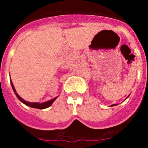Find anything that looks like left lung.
Wrapping results in <instances>:
<instances>
[{
	"label": "left lung",
	"mask_w": 148,
	"mask_h": 148,
	"mask_svg": "<svg viewBox=\"0 0 148 148\" xmlns=\"http://www.w3.org/2000/svg\"><path fill=\"white\" fill-rule=\"evenodd\" d=\"M116 105H117V104H113V105H111V106H112V107H113V106H116Z\"/></svg>",
	"instance_id": "obj_1"
}]
</instances>
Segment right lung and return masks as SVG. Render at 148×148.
Listing matches in <instances>:
<instances>
[{
    "label": "right lung",
    "mask_w": 148,
    "mask_h": 148,
    "mask_svg": "<svg viewBox=\"0 0 148 148\" xmlns=\"http://www.w3.org/2000/svg\"><path fill=\"white\" fill-rule=\"evenodd\" d=\"M10 82H11L12 87V89H13V91H14V92L15 93V95H16V96L18 97V99H19V100H20L22 103H23V104H26V105H27V106H29V107H31V108H37V109H45V108H49V106L52 105V104L54 102V101L56 100L57 98H58V97H56V98H54L53 99H51V100L48 101H46V102H43V103L28 102V101H26L25 100H23V99H22L21 97H20V96L18 95V94L17 93L16 90H15V87H14L12 82V81H11V78H10Z\"/></svg>",
    "instance_id": "add662e5"
}]
</instances>
